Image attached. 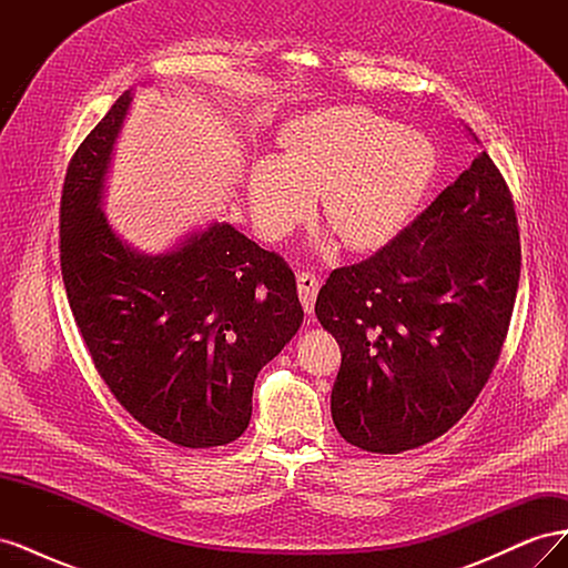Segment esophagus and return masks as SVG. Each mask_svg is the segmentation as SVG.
<instances>
[{"label": "esophagus", "mask_w": 568, "mask_h": 568, "mask_svg": "<svg viewBox=\"0 0 568 568\" xmlns=\"http://www.w3.org/2000/svg\"><path fill=\"white\" fill-rule=\"evenodd\" d=\"M296 284H298V298L303 303V311L305 313H313L317 291H320L317 274L315 272H298L296 274Z\"/></svg>", "instance_id": "34e87169"}]
</instances>
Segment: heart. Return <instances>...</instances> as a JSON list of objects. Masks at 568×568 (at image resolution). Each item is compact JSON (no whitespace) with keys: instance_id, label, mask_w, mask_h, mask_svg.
<instances>
[{"instance_id":"b5f03b06","label":"heart","mask_w":568,"mask_h":568,"mask_svg":"<svg viewBox=\"0 0 568 568\" xmlns=\"http://www.w3.org/2000/svg\"><path fill=\"white\" fill-rule=\"evenodd\" d=\"M282 159H257L248 173L251 211L282 236L320 196V220L343 246L382 248L424 205L440 156L422 130L400 128L365 106H329L282 130Z\"/></svg>"}]
</instances>
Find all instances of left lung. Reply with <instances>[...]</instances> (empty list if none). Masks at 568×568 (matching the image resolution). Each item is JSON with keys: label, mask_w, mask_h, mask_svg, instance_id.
Segmentation results:
<instances>
[{"label": "left lung", "mask_w": 568, "mask_h": 568, "mask_svg": "<svg viewBox=\"0 0 568 568\" xmlns=\"http://www.w3.org/2000/svg\"><path fill=\"white\" fill-rule=\"evenodd\" d=\"M519 270L514 201L480 151L403 234L320 288L317 320L341 346L338 434L395 455L455 426L500 357Z\"/></svg>", "instance_id": "left-lung-1"}]
</instances>
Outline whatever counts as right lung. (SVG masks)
I'll return each instance as SVG.
<instances>
[{"label": "right lung", "mask_w": 568, "mask_h": 568, "mask_svg": "<svg viewBox=\"0 0 568 568\" xmlns=\"http://www.w3.org/2000/svg\"><path fill=\"white\" fill-rule=\"evenodd\" d=\"M130 104L132 90L68 165L65 294L115 400L170 443L215 448L246 432L257 372L298 332L296 277L230 222L189 232L161 253L134 248L109 225L106 178Z\"/></svg>", "instance_id": "add662e5"}]
</instances>
